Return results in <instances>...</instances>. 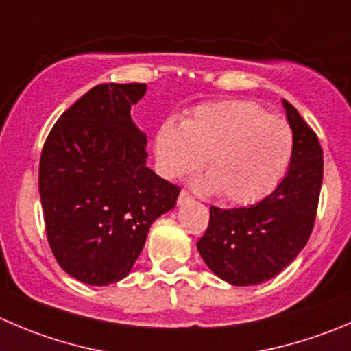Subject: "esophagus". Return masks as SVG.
I'll return each mask as SVG.
<instances>
[{"instance_id": "1", "label": "esophagus", "mask_w": 351, "mask_h": 351, "mask_svg": "<svg viewBox=\"0 0 351 351\" xmlns=\"http://www.w3.org/2000/svg\"><path fill=\"white\" fill-rule=\"evenodd\" d=\"M191 199H193V196L189 195V191H186V189H182L181 195H179V198H178V203H179V205H184V203L191 202Z\"/></svg>"}]
</instances>
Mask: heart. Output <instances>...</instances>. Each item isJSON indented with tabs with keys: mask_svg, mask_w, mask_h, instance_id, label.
<instances>
[{
	"mask_svg": "<svg viewBox=\"0 0 351 351\" xmlns=\"http://www.w3.org/2000/svg\"><path fill=\"white\" fill-rule=\"evenodd\" d=\"M291 125L243 99L199 105L181 125L167 120L155 136L156 169L167 179L196 172L205 158L203 191L246 205L269 195L293 155Z\"/></svg>",
	"mask_w": 351,
	"mask_h": 351,
	"instance_id": "obj_1",
	"label": "heart"
}]
</instances>
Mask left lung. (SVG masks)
<instances>
[{
  "label": "left lung",
  "mask_w": 351,
  "mask_h": 351,
  "mask_svg": "<svg viewBox=\"0 0 351 351\" xmlns=\"http://www.w3.org/2000/svg\"><path fill=\"white\" fill-rule=\"evenodd\" d=\"M295 146L286 178L262 202L239 208L210 206L198 252L215 276L234 286H253L278 276L312 234L322 186L319 138L298 110L282 101Z\"/></svg>",
  "instance_id": "left-lung-1"
}]
</instances>
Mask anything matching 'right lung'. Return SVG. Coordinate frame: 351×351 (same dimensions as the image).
<instances>
[{
  "label": "right lung",
  "mask_w": 351,
  "mask_h": 351,
  "mask_svg": "<svg viewBox=\"0 0 351 351\" xmlns=\"http://www.w3.org/2000/svg\"><path fill=\"white\" fill-rule=\"evenodd\" d=\"M146 84H99L60 115L39 160L46 238L69 276L108 286L131 272L152 223L181 188L146 167L131 106Z\"/></svg>",
  "instance_id": "1"
}]
</instances>
